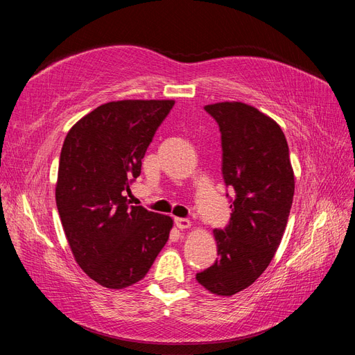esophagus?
<instances>
[{"label": "esophagus", "instance_id": "obj_1", "mask_svg": "<svg viewBox=\"0 0 355 355\" xmlns=\"http://www.w3.org/2000/svg\"><path fill=\"white\" fill-rule=\"evenodd\" d=\"M175 223L179 230H187L191 227V220L187 218H175Z\"/></svg>", "mask_w": 355, "mask_h": 355}]
</instances>
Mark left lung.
<instances>
[{"instance_id": "1", "label": "left lung", "mask_w": 355, "mask_h": 355, "mask_svg": "<svg viewBox=\"0 0 355 355\" xmlns=\"http://www.w3.org/2000/svg\"><path fill=\"white\" fill-rule=\"evenodd\" d=\"M222 135V175L234 188L231 220L214 230L219 257L197 282L232 296L262 275L282 243L295 194L286 136L271 116L243 102L204 106Z\"/></svg>"}]
</instances>
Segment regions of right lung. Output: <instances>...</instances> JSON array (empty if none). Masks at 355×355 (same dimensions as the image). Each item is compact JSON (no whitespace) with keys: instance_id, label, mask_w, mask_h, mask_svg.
<instances>
[{"instance_id":"obj_1","label":"right lung","mask_w":355,"mask_h":355,"mask_svg":"<svg viewBox=\"0 0 355 355\" xmlns=\"http://www.w3.org/2000/svg\"><path fill=\"white\" fill-rule=\"evenodd\" d=\"M175 101H114L84 115L62 146L56 204L75 261L92 280L120 290L142 278L173 219L130 206L125 191Z\"/></svg>"}]
</instances>
